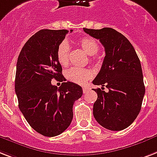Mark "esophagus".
Returning <instances> with one entry per match:
<instances>
[{"label":"esophagus","mask_w":157,"mask_h":157,"mask_svg":"<svg viewBox=\"0 0 157 157\" xmlns=\"http://www.w3.org/2000/svg\"><path fill=\"white\" fill-rule=\"evenodd\" d=\"M89 90H90V89H89V87H87V86H86V87H85H85H83V93H84V94L87 93Z\"/></svg>","instance_id":"esophagus-1"}]
</instances>
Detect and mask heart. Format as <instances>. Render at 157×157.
I'll list each match as a JSON object with an SVG mask.
<instances>
[{
    "mask_svg": "<svg viewBox=\"0 0 157 157\" xmlns=\"http://www.w3.org/2000/svg\"><path fill=\"white\" fill-rule=\"evenodd\" d=\"M79 46L81 49L89 56H92L91 60L94 61L97 59L95 55L99 52L100 46L96 39L92 37L85 36L81 38L78 42ZM70 48L69 43L67 41L63 40L58 45L56 51V56L59 63L62 66H67L69 63L70 58ZM93 74L90 69L87 68H80V67H71L65 72V77L67 81L83 85L88 80H90Z\"/></svg>",
    "mask_w": 157,
    "mask_h": 157,
    "instance_id": "1",
    "label": "heart"
}]
</instances>
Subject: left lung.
<instances>
[{"label":"left lung","instance_id":"left-lung-1","mask_svg":"<svg viewBox=\"0 0 157 157\" xmlns=\"http://www.w3.org/2000/svg\"><path fill=\"white\" fill-rule=\"evenodd\" d=\"M86 34L105 48L102 66L93 84L101 85L93 113L97 122L110 131H122L137 118L141 109L145 87L138 56L129 40L112 28H84ZM108 88L104 91V86Z\"/></svg>","mask_w":157,"mask_h":157}]
</instances>
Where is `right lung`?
<instances>
[{
	"label": "right lung",
	"instance_id": "right-lung-1",
	"mask_svg": "<svg viewBox=\"0 0 157 157\" xmlns=\"http://www.w3.org/2000/svg\"><path fill=\"white\" fill-rule=\"evenodd\" d=\"M67 33L39 30L25 43L17 62L15 92L19 109L34 131L48 137L58 136L69 127L73 104L83 94L80 85L70 81L59 88L52 85L53 78L64 81L56 51Z\"/></svg>",
	"mask_w": 157,
	"mask_h": 157
}]
</instances>
